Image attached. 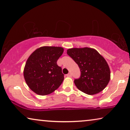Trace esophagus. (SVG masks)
I'll return each mask as SVG.
<instances>
[{
  "instance_id": "34e87169",
  "label": "esophagus",
  "mask_w": 130,
  "mask_h": 130,
  "mask_svg": "<svg viewBox=\"0 0 130 130\" xmlns=\"http://www.w3.org/2000/svg\"><path fill=\"white\" fill-rule=\"evenodd\" d=\"M67 76L68 77H71V76H72V74H71V73H68V74L67 75Z\"/></svg>"
}]
</instances>
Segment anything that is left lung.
Segmentation results:
<instances>
[{
	"label": "left lung",
	"instance_id": "left-lung-1",
	"mask_svg": "<svg viewBox=\"0 0 130 130\" xmlns=\"http://www.w3.org/2000/svg\"><path fill=\"white\" fill-rule=\"evenodd\" d=\"M67 54L77 63L81 75L74 83L79 90L88 95L101 92L110 79V70L105 59L95 49L71 48Z\"/></svg>",
	"mask_w": 130,
	"mask_h": 130
}]
</instances>
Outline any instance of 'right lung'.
I'll return each instance as SVG.
<instances>
[{"instance_id": "1", "label": "right lung", "mask_w": 130, "mask_h": 130, "mask_svg": "<svg viewBox=\"0 0 130 130\" xmlns=\"http://www.w3.org/2000/svg\"><path fill=\"white\" fill-rule=\"evenodd\" d=\"M63 52L61 47L42 46L30 55L23 75L31 90L40 95H46L59 87L64 75L61 67L57 65V61Z\"/></svg>"}]
</instances>
